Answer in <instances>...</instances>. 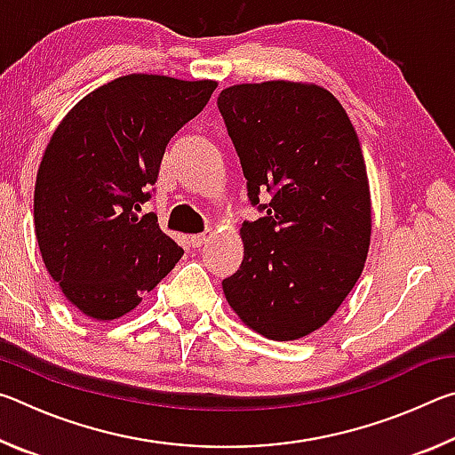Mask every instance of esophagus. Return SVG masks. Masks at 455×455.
I'll return each mask as SVG.
<instances>
[{"label":"esophagus","mask_w":455,"mask_h":455,"mask_svg":"<svg viewBox=\"0 0 455 455\" xmlns=\"http://www.w3.org/2000/svg\"><path fill=\"white\" fill-rule=\"evenodd\" d=\"M206 241H209V235H206V233H200V235H192L190 236V244L192 246H200V244H204Z\"/></svg>","instance_id":"1"}]
</instances>
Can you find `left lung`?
Returning a JSON list of instances; mask_svg holds the SVG:
<instances>
[{
    "label": "left lung",
    "mask_w": 455,
    "mask_h": 455,
    "mask_svg": "<svg viewBox=\"0 0 455 455\" xmlns=\"http://www.w3.org/2000/svg\"><path fill=\"white\" fill-rule=\"evenodd\" d=\"M217 104L251 204L267 212L243 222V263L222 291L246 327L295 341L333 317L365 267L371 195L359 138L317 84H236Z\"/></svg>",
    "instance_id": "1"
}]
</instances>
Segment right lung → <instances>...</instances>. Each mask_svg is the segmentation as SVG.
<instances>
[{"label": "right lung", "instance_id": "obj_1", "mask_svg": "<svg viewBox=\"0 0 455 455\" xmlns=\"http://www.w3.org/2000/svg\"><path fill=\"white\" fill-rule=\"evenodd\" d=\"M212 80L130 74L76 104L37 168L34 222L44 265L94 321L136 309L184 251L158 227L150 198L166 144L203 110Z\"/></svg>", "mask_w": 455, "mask_h": 455}]
</instances>
